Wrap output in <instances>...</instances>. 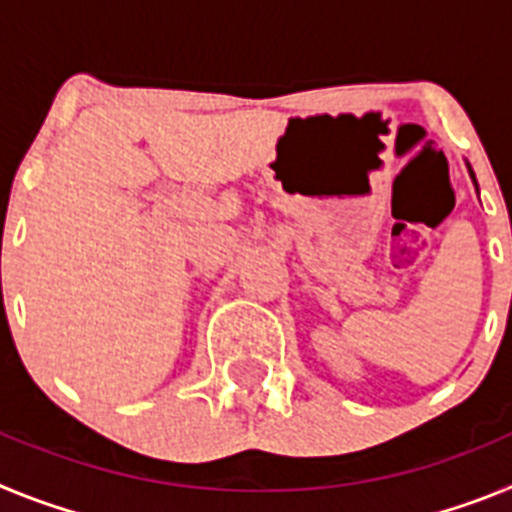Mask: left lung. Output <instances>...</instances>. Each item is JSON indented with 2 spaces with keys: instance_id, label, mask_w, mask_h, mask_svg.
I'll list each match as a JSON object with an SVG mask.
<instances>
[{
  "instance_id": "left-lung-1",
  "label": "left lung",
  "mask_w": 512,
  "mask_h": 512,
  "mask_svg": "<svg viewBox=\"0 0 512 512\" xmlns=\"http://www.w3.org/2000/svg\"><path fill=\"white\" fill-rule=\"evenodd\" d=\"M469 174H472V169H469ZM472 179H474V174H472ZM474 184H477V182H474Z\"/></svg>"
}]
</instances>
